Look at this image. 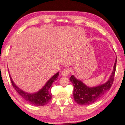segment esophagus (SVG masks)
Listing matches in <instances>:
<instances>
[{"instance_id": "1", "label": "esophagus", "mask_w": 125, "mask_h": 125, "mask_svg": "<svg viewBox=\"0 0 125 125\" xmlns=\"http://www.w3.org/2000/svg\"><path fill=\"white\" fill-rule=\"evenodd\" d=\"M70 72H71L70 69H69V68H65L62 71V75L63 76H67L69 75V74L70 73Z\"/></svg>"}]
</instances>
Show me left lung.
I'll list each match as a JSON object with an SVG mask.
<instances>
[{
    "label": "left lung",
    "instance_id": "left-lung-1",
    "mask_svg": "<svg viewBox=\"0 0 125 125\" xmlns=\"http://www.w3.org/2000/svg\"><path fill=\"white\" fill-rule=\"evenodd\" d=\"M116 58L113 67L112 73L108 81L105 84L95 87H88L83 82L77 79L73 75L71 76L70 81L73 85V99L81 105H89L95 101L107 92L112 86L116 70Z\"/></svg>",
    "mask_w": 125,
    "mask_h": 125
}]
</instances>
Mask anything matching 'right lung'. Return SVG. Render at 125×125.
<instances>
[{
    "instance_id": "right-lung-1",
    "label": "right lung",
    "mask_w": 125,
    "mask_h": 125,
    "mask_svg": "<svg viewBox=\"0 0 125 125\" xmlns=\"http://www.w3.org/2000/svg\"><path fill=\"white\" fill-rule=\"evenodd\" d=\"M58 75H59V73H56L47 82L46 85L42 87V89L38 92L33 94H28V93L24 92L20 89L15 85L10 75V78L13 87L23 99L31 105L37 106H41L46 105L51 100L52 97V94L51 92L52 85L56 80H57Z\"/></svg>"
}]
</instances>
